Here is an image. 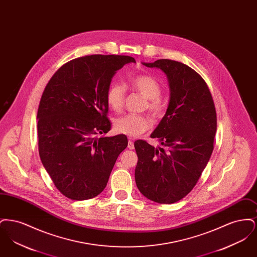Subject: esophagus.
I'll list each match as a JSON object with an SVG mask.
<instances>
[{
	"label": "esophagus",
	"mask_w": 257,
	"mask_h": 257,
	"mask_svg": "<svg viewBox=\"0 0 257 257\" xmlns=\"http://www.w3.org/2000/svg\"><path fill=\"white\" fill-rule=\"evenodd\" d=\"M128 148L129 149H134V143H133L132 140H129V142H128Z\"/></svg>",
	"instance_id": "1"
}]
</instances>
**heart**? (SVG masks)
<instances>
[{
	"label": "heart",
	"mask_w": 257,
	"mask_h": 257,
	"mask_svg": "<svg viewBox=\"0 0 257 257\" xmlns=\"http://www.w3.org/2000/svg\"><path fill=\"white\" fill-rule=\"evenodd\" d=\"M131 86L136 91L147 98V107L155 117H161L166 112V103L161 98L162 86L150 75H139L131 80ZM126 99V88L122 84L114 83L108 88L107 102L111 110L119 112L123 110ZM151 126V119L145 114H125L116 118L113 123L114 130L119 134L137 137L146 132Z\"/></svg>",
	"instance_id": "b5f03b06"
}]
</instances>
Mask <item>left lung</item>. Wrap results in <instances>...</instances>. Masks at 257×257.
<instances>
[{
  "label": "left lung",
  "instance_id": "obj_1",
  "mask_svg": "<svg viewBox=\"0 0 257 257\" xmlns=\"http://www.w3.org/2000/svg\"><path fill=\"white\" fill-rule=\"evenodd\" d=\"M167 75L171 89L169 107L151 134L163 147L138 140L134 146L138 164L136 184L148 199L174 203L196 186L214 148L217 113L202 77L179 61L143 62Z\"/></svg>",
  "mask_w": 257,
  "mask_h": 257
}]
</instances>
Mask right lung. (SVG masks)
<instances>
[{
    "label": "right lung",
    "instance_id": "right-lung-1",
    "mask_svg": "<svg viewBox=\"0 0 257 257\" xmlns=\"http://www.w3.org/2000/svg\"><path fill=\"white\" fill-rule=\"evenodd\" d=\"M134 58L91 55L74 59L52 76L37 110L38 151L61 194L73 200L98 196L107 186L125 135L107 137L111 78Z\"/></svg>",
    "mask_w": 257,
    "mask_h": 257
}]
</instances>
